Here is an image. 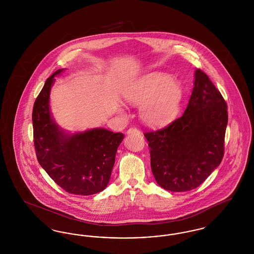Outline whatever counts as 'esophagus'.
Here are the masks:
<instances>
[{
  "label": "esophagus",
  "instance_id": "esophagus-1",
  "mask_svg": "<svg viewBox=\"0 0 254 254\" xmlns=\"http://www.w3.org/2000/svg\"><path fill=\"white\" fill-rule=\"evenodd\" d=\"M137 132L139 133V129L137 127H130L128 130H127V134H130V133Z\"/></svg>",
  "mask_w": 254,
  "mask_h": 254
}]
</instances>
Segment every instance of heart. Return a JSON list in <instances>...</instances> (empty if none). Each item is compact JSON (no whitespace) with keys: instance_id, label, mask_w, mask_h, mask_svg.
Here are the masks:
<instances>
[{"instance_id":"1","label":"heart","mask_w":254,"mask_h":254,"mask_svg":"<svg viewBox=\"0 0 254 254\" xmlns=\"http://www.w3.org/2000/svg\"><path fill=\"white\" fill-rule=\"evenodd\" d=\"M127 102L141 106L140 116L146 125L164 127L173 121L180 110L183 88L169 74H145L129 85L125 92Z\"/></svg>"}]
</instances>
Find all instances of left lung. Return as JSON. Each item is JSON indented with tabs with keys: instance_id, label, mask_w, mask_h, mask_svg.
Segmentation results:
<instances>
[{
	"instance_id": "8db88e82",
	"label": "left lung",
	"mask_w": 254,
	"mask_h": 254,
	"mask_svg": "<svg viewBox=\"0 0 254 254\" xmlns=\"http://www.w3.org/2000/svg\"><path fill=\"white\" fill-rule=\"evenodd\" d=\"M228 107L220 91L201 69L181 117L167 127L144 133L151 171L169 191H189L202 185L222 162Z\"/></svg>"
}]
</instances>
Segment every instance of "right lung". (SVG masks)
<instances>
[{"label": "right lung", "mask_w": 254, "mask_h": 254, "mask_svg": "<svg viewBox=\"0 0 254 254\" xmlns=\"http://www.w3.org/2000/svg\"><path fill=\"white\" fill-rule=\"evenodd\" d=\"M62 71L59 69L47 79L33 106V142L37 160L49 177L66 192L98 193L109 184L117 148L125 136L105 128L75 135L61 130L50 116L49 103L54 76Z\"/></svg>", "instance_id": "right-lung-1"}]
</instances>
